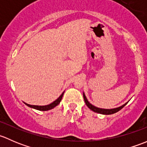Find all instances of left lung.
I'll return each instance as SVG.
<instances>
[{
    "label": "left lung",
    "instance_id": "8db88e82",
    "mask_svg": "<svg viewBox=\"0 0 147 147\" xmlns=\"http://www.w3.org/2000/svg\"><path fill=\"white\" fill-rule=\"evenodd\" d=\"M83 97H84V102H85L86 105H87V106L88 107V108H90L92 111H93V112H97V113L102 114V115H112V114H115L116 113V112H119V111L121 110V109H122V108L124 107L129 102L128 101L127 102H126L125 104H124V105H121V106L118 107H116V108H113V109H102V108L97 107L92 105V104L87 100V97H86L85 94H84V92H83Z\"/></svg>",
    "mask_w": 147,
    "mask_h": 147
}]
</instances>
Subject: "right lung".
Here are the masks:
<instances>
[{
    "mask_svg": "<svg viewBox=\"0 0 147 147\" xmlns=\"http://www.w3.org/2000/svg\"><path fill=\"white\" fill-rule=\"evenodd\" d=\"M64 92H63L62 93L61 95H60V97H59L57 99V100H55L54 102H52V103H50V104H49V105H44V106H39V105H29V104L26 103V102H24V103L26 104L27 106L29 107L33 108V109H37V110H40V111L50 110V109H53L54 107H55L57 105H58L59 104H60V101H61L62 98H63V94H64Z\"/></svg>",
    "mask_w": 147,
    "mask_h": 147,
    "instance_id": "add662e5",
    "label": "right lung"
}]
</instances>
